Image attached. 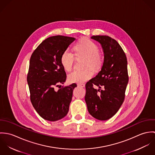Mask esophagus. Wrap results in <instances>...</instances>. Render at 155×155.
Wrapping results in <instances>:
<instances>
[{
    "label": "esophagus",
    "mask_w": 155,
    "mask_h": 155,
    "mask_svg": "<svg viewBox=\"0 0 155 155\" xmlns=\"http://www.w3.org/2000/svg\"><path fill=\"white\" fill-rule=\"evenodd\" d=\"M78 86L81 87H82V88H84L85 87V85L84 84H78Z\"/></svg>",
    "instance_id": "34e87169"
}]
</instances>
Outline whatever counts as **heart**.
I'll use <instances>...</instances> for the list:
<instances>
[{"mask_svg":"<svg viewBox=\"0 0 155 155\" xmlns=\"http://www.w3.org/2000/svg\"><path fill=\"white\" fill-rule=\"evenodd\" d=\"M74 55L76 58H83V67H91L99 70L103 63L102 54L98 51V47L88 39L78 41L74 46ZM75 57L71 52L66 50L61 56V64L66 71H70L73 66ZM93 71L86 68L81 70H74L68 75V80L71 83L82 84L87 81L93 76Z\"/></svg>","mask_w":155,"mask_h":155,"instance_id":"heart-1","label":"heart"}]
</instances>
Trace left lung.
I'll list each match as a JSON object with an SVG mask.
<instances>
[{"instance_id": "1", "label": "left lung", "mask_w": 155, "mask_h": 155, "mask_svg": "<svg viewBox=\"0 0 155 155\" xmlns=\"http://www.w3.org/2000/svg\"><path fill=\"white\" fill-rule=\"evenodd\" d=\"M91 38L101 45L104 62L101 71L86 84L85 100L92 117L106 120L117 113L124 101L128 83L127 59L120 45L110 37Z\"/></svg>"}]
</instances>
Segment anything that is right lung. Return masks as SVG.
<instances>
[{
    "mask_svg": "<svg viewBox=\"0 0 155 155\" xmlns=\"http://www.w3.org/2000/svg\"><path fill=\"white\" fill-rule=\"evenodd\" d=\"M75 38L54 36L44 40L33 52L27 83L30 100L35 109L45 120L57 121L65 117L69 110L76 84L55 91L66 80L61 64V56ZM60 88V87H59Z\"/></svg>",
    "mask_w": 155,
    "mask_h": 155,
    "instance_id": "right-lung-1",
    "label": "right lung"
}]
</instances>
